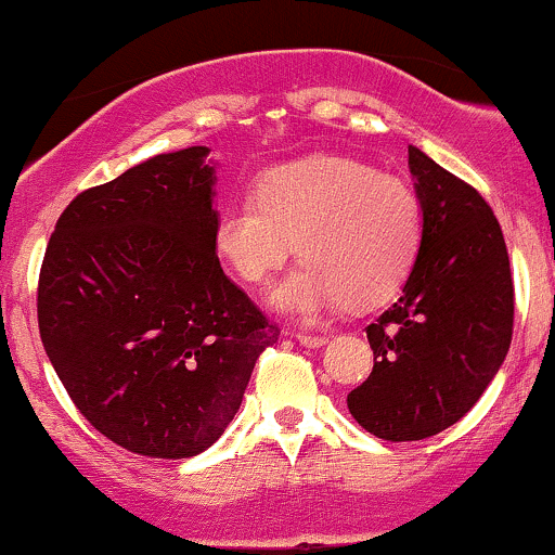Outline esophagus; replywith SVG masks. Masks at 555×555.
I'll return each mask as SVG.
<instances>
[{"mask_svg":"<svg viewBox=\"0 0 555 555\" xmlns=\"http://www.w3.org/2000/svg\"><path fill=\"white\" fill-rule=\"evenodd\" d=\"M297 341L302 346H310V349H318V346H325L328 338L325 336H312V333H297Z\"/></svg>","mask_w":555,"mask_h":555,"instance_id":"34e87169","label":"esophagus"}]
</instances>
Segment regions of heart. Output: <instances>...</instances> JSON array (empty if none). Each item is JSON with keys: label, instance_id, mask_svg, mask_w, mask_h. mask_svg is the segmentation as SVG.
Returning <instances> with one entry per match:
<instances>
[{"label": "heart", "instance_id": "obj_1", "mask_svg": "<svg viewBox=\"0 0 555 555\" xmlns=\"http://www.w3.org/2000/svg\"><path fill=\"white\" fill-rule=\"evenodd\" d=\"M422 237L424 206L409 180L346 157L266 170L253 198L224 206L214 224V250L248 286L282 269L299 243L305 263L271 292V302L299 320L390 299L409 279Z\"/></svg>", "mask_w": 555, "mask_h": 555}]
</instances>
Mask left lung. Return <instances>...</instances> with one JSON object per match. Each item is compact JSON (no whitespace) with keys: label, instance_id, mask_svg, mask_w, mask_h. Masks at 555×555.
<instances>
[{"label":"left lung","instance_id":"left-lung-1","mask_svg":"<svg viewBox=\"0 0 555 555\" xmlns=\"http://www.w3.org/2000/svg\"><path fill=\"white\" fill-rule=\"evenodd\" d=\"M424 237L398 302L366 325L375 366L346 398L359 426L416 442L468 413L512 344L514 284L506 243L470 183L409 146Z\"/></svg>","mask_w":555,"mask_h":555}]
</instances>
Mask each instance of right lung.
<instances>
[{"label":"right lung","instance_id":"1","mask_svg":"<svg viewBox=\"0 0 555 555\" xmlns=\"http://www.w3.org/2000/svg\"><path fill=\"white\" fill-rule=\"evenodd\" d=\"M206 146L87 189L59 217L38 328L72 403L113 444L180 460L222 437L279 341L214 253Z\"/></svg>","mask_w":555,"mask_h":555}]
</instances>
